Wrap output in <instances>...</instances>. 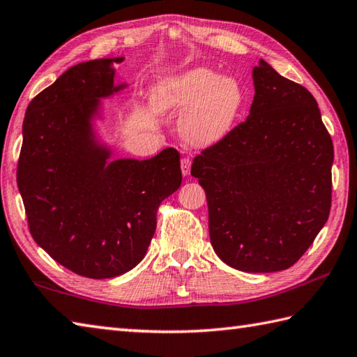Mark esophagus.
I'll return each mask as SVG.
<instances>
[{"label":"esophagus","instance_id":"34e87169","mask_svg":"<svg viewBox=\"0 0 357 357\" xmlns=\"http://www.w3.org/2000/svg\"><path fill=\"white\" fill-rule=\"evenodd\" d=\"M190 167H192V160L188 158L181 159V172H183L184 176H188L190 174Z\"/></svg>","mask_w":357,"mask_h":357}]
</instances>
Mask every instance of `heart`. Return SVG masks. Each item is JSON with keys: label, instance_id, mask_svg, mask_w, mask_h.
Wrapping results in <instances>:
<instances>
[{"label": "heart", "instance_id": "b5f03b06", "mask_svg": "<svg viewBox=\"0 0 357 357\" xmlns=\"http://www.w3.org/2000/svg\"><path fill=\"white\" fill-rule=\"evenodd\" d=\"M151 100L162 113H183L179 132L185 142L207 146L227 136L246 100L241 83L207 66L167 75L153 88Z\"/></svg>", "mask_w": 357, "mask_h": 357}]
</instances>
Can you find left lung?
<instances>
[{
  "instance_id": "left-lung-1",
  "label": "left lung",
  "mask_w": 357,
  "mask_h": 357,
  "mask_svg": "<svg viewBox=\"0 0 357 357\" xmlns=\"http://www.w3.org/2000/svg\"><path fill=\"white\" fill-rule=\"evenodd\" d=\"M246 121L193 159L215 254L243 272L291 268L331 208L333 141L308 89L260 59Z\"/></svg>"
}]
</instances>
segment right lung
Listing matches in <instances>:
<instances>
[{"mask_svg": "<svg viewBox=\"0 0 357 357\" xmlns=\"http://www.w3.org/2000/svg\"><path fill=\"white\" fill-rule=\"evenodd\" d=\"M123 57L83 61L29 103L17 183L32 238L61 266L88 278L131 271L146 254L160 202L181 185L179 153L113 158L102 136L105 99Z\"/></svg>", "mask_w": 357, "mask_h": 357, "instance_id": "add662e5", "label": "right lung"}]
</instances>
